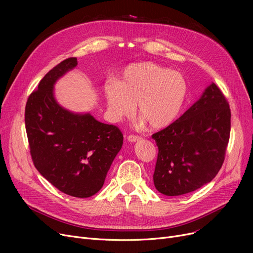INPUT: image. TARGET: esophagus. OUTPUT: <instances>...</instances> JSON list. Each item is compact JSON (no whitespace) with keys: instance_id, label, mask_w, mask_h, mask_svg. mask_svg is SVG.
I'll use <instances>...</instances> for the list:
<instances>
[{"instance_id":"34e87169","label":"esophagus","mask_w":253,"mask_h":253,"mask_svg":"<svg viewBox=\"0 0 253 253\" xmlns=\"http://www.w3.org/2000/svg\"><path fill=\"white\" fill-rule=\"evenodd\" d=\"M128 140L131 142H134V141H138L141 139V137L139 135H134V134H130L128 137Z\"/></svg>"}]
</instances>
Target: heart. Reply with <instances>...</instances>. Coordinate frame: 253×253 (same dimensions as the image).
I'll return each instance as SVG.
<instances>
[{
  "instance_id": "b5f03b06",
  "label": "heart",
  "mask_w": 253,
  "mask_h": 253,
  "mask_svg": "<svg viewBox=\"0 0 253 253\" xmlns=\"http://www.w3.org/2000/svg\"><path fill=\"white\" fill-rule=\"evenodd\" d=\"M109 115L114 121L137 114L154 129L173 123L188 97V83L175 71L154 62L130 64L118 82L103 88Z\"/></svg>"
}]
</instances>
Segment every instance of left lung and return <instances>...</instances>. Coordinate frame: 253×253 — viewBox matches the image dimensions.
Returning <instances> with one entry per match:
<instances>
[{"mask_svg": "<svg viewBox=\"0 0 253 253\" xmlns=\"http://www.w3.org/2000/svg\"><path fill=\"white\" fill-rule=\"evenodd\" d=\"M230 132V104L212 83L179 119L152 135L159 150L156 189L180 196L210 182L223 164Z\"/></svg>", "mask_w": 253, "mask_h": 253, "instance_id": "8db88e82", "label": "left lung"}]
</instances>
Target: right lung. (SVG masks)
Masks as SVG:
<instances>
[{
	"instance_id": "1",
	"label": "right lung",
	"mask_w": 253,
	"mask_h": 253,
	"mask_svg": "<svg viewBox=\"0 0 253 253\" xmlns=\"http://www.w3.org/2000/svg\"><path fill=\"white\" fill-rule=\"evenodd\" d=\"M77 64L76 57L66 58L45 75L26 101L24 121L37 170L60 192L88 198L102 188L122 148L123 133L115 125L89 114H73L55 101L53 85Z\"/></svg>"
}]
</instances>
